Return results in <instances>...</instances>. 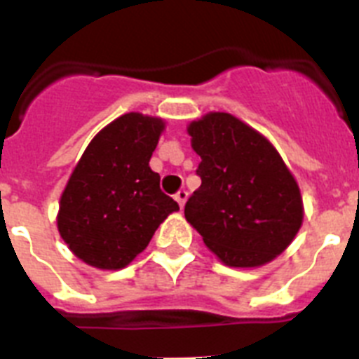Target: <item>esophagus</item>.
I'll return each mask as SVG.
<instances>
[{"label":"esophagus","mask_w":359,"mask_h":359,"mask_svg":"<svg viewBox=\"0 0 359 359\" xmlns=\"http://www.w3.org/2000/svg\"><path fill=\"white\" fill-rule=\"evenodd\" d=\"M187 198H189V192H187V190H185V189H182V190H177L176 194H174V199H176V201H177V203H180V207H183V205H185Z\"/></svg>","instance_id":"1"}]
</instances>
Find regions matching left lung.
I'll list each match as a JSON object with an SVG mask.
<instances>
[{
  "label": "left lung",
  "mask_w": 359,
  "mask_h": 359,
  "mask_svg": "<svg viewBox=\"0 0 359 359\" xmlns=\"http://www.w3.org/2000/svg\"><path fill=\"white\" fill-rule=\"evenodd\" d=\"M201 187L185 217L226 266L255 268L280 255L302 224V198L275 147L228 113L189 126Z\"/></svg>",
  "instance_id": "8db88e82"
}]
</instances>
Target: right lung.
I'll list each match as a JSON object with an SVG mask.
<instances>
[{"mask_svg":"<svg viewBox=\"0 0 359 359\" xmlns=\"http://www.w3.org/2000/svg\"><path fill=\"white\" fill-rule=\"evenodd\" d=\"M163 122L128 113L95 136L61 196L57 226L75 255L100 269L126 268L180 205L149 167Z\"/></svg>","mask_w":359,"mask_h":359,"instance_id":"obj_1","label":"right lung"}]
</instances>
